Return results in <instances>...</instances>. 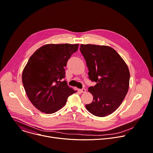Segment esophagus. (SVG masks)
<instances>
[{"mask_svg":"<svg viewBox=\"0 0 153 153\" xmlns=\"http://www.w3.org/2000/svg\"><path fill=\"white\" fill-rule=\"evenodd\" d=\"M80 91L81 93H85V92H86V89L83 88H82V89L80 90Z\"/></svg>","mask_w":153,"mask_h":153,"instance_id":"obj_1","label":"esophagus"}]
</instances>
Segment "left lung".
Segmentation results:
<instances>
[{"label": "left lung", "mask_w": 153, "mask_h": 153, "mask_svg": "<svg viewBox=\"0 0 153 153\" xmlns=\"http://www.w3.org/2000/svg\"><path fill=\"white\" fill-rule=\"evenodd\" d=\"M80 50L88 69L89 79L96 82L88 88L93 96L86 104L91 114L104 117L120 107L129 87L130 73L127 64L112 48L96 45H80Z\"/></svg>", "instance_id": "8db88e82"}]
</instances>
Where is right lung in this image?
Segmentation results:
<instances>
[{"instance_id": "obj_1", "label": "right lung", "mask_w": 153, "mask_h": 153, "mask_svg": "<svg viewBox=\"0 0 153 153\" xmlns=\"http://www.w3.org/2000/svg\"><path fill=\"white\" fill-rule=\"evenodd\" d=\"M79 44H48L30 57L22 74L25 93L32 104L41 112H56L77 91L67 85L65 67Z\"/></svg>"}]
</instances>
